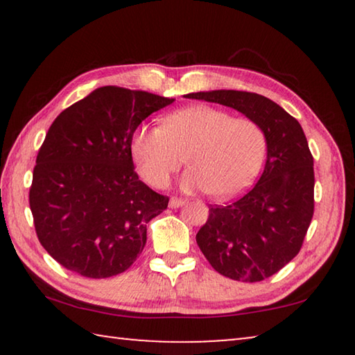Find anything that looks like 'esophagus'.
<instances>
[{"label": "esophagus", "instance_id": "obj_1", "mask_svg": "<svg viewBox=\"0 0 355 355\" xmlns=\"http://www.w3.org/2000/svg\"><path fill=\"white\" fill-rule=\"evenodd\" d=\"M183 203H184V200L180 199V197H171L169 207H171V208H178V207H182Z\"/></svg>", "mask_w": 355, "mask_h": 355}]
</instances>
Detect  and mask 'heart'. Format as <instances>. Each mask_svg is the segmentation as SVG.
<instances>
[{
	"label": "heart",
	"mask_w": 355,
	"mask_h": 355,
	"mask_svg": "<svg viewBox=\"0 0 355 355\" xmlns=\"http://www.w3.org/2000/svg\"><path fill=\"white\" fill-rule=\"evenodd\" d=\"M131 156L137 172L155 188L169 183L186 156L191 167L183 188L225 199L244 191L258 175L266 136L255 120L196 105L167 116L161 127H137L131 136Z\"/></svg>",
	"instance_id": "b5f03b06"
}]
</instances>
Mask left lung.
<instances>
[{
  "label": "left lung",
  "instance_id": "8db88e82",
  "mask_svg": "<svg viewBox=\"0 0 355 355\" xmlns=\"http://www.w3.org/2000/svg\"><path fill=\"white\" fill-rule=\"evenodd\" d=\"M230 106L260 125L268 159L260 180L225 207H209L196 241L219 274L261 282L299 254L315 211L313 156L299 122L263 95L244 91L188 94Z\"/></svg>",
  "mask_w": 355,
  "mask_h": 355
}]
</instances>
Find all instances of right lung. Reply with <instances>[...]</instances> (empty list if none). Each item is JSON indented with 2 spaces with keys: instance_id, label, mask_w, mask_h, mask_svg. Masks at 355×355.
I'll use <instances>...</instances> for the list:
<instances>
[{
  "instance_id": "right-lung-1",
  "label": "right lung",
  "mask_w": 355,
  "mask_h": 355,
  "mask_svg": "<svg viewBox=\"0 0 355 355\" xmlns=\"http://www.w3.org/2000/svg\"><path fill=\"white\" fill-rule=\"evenodd\" d=\"M172 101L105 86L51 123L35 159L29 207L40 244L65 269L106 279L139 257L148 220L164 211L169 197L137 177L131 136Z\"/></svg>"
}]
</instances>
